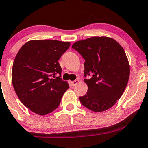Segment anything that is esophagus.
I'll use <instances>...</instances> for the list:
<instances>
[{"instance_id":"obj_1","label":"esophagus","mask_w":148,"mask_h":148,"mask_svg":"<svg viewBox=\"0 0 148 148\" xmlns=\"http://www.w3.org/2000/svg\"><path fill=\"white\" fill-rule=\"evenodd\" d=\"M79 82V80L78 79H76L75 80H73L72 82V85H73V86H75L76 85H77V83H78Z\"/></svg>"}]
</instances>
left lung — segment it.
<instances>
[{
  "mask_svg": "<svg viewBox=\"0 0 148 148\" xmlns=\"http://www.w3.org/2000/svg\"><path fill=\"white\" fill-rule=\"evenodd\" d=\"M72 48L85 60L84 76L88 90L79 99L90 110L109 109L123 95L130 75L128 58L116 41L106 36H94L74 43Z\"/></svg>",
  "mask_w": 148,
  "mask_h": 148,
  "instance_id": "obj_1",
  "label": "left lung"
}]
</instances>
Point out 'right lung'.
Returning <instances> with one entry per match:
<instances>
[{
    "label": "right lung",
    "mask_w": 148,
    "mask_h": 148,
    "mask_svg": "<svg viewBox=\"0 0 148 148\" xmlns=\"http://www.w3.org/2000/svg\"><path fill=\"white\" fill-rule=\"evenodd\" d=\"M69 42L32 40L24 44L14 60L12 82L22 103L32 112L46 115L59 106L67 82L62 80L58 60ZM56 74H59L56 77Z\"/></svg>",
    "instance_id": "obj_1"
}]
</instances>
